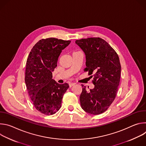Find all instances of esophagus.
Returning <instances> with one entry per match:
<instances>
[{"label": "esophagus", "mask_w": 146, "mask_h": 146, "mask_svg": "<svg viewBox=\"0 0 146 146\" xmlns=\"http://www.w3.org/2000/svg\"><path fill=\"white\" fill-rule=\"evenodd\" d=\"M74 85H75V83H70V84H69V87L70 88V87H72V86H73Z\"/></svg>", "instance_id": "esophagus-1"}]
</instances>
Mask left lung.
Masks as SVG:
<instances>
[{
    "instance_id": "left-lung-1",
    "label": "left lung",
    "mask_w": 146,
    "mask_h": 146,
    "mask_svg": "<svg viewBox=\"0 0 146 146\" xmlns=\"http://www.w3.org/2000/svg\"><path fill=\"white\" fill-rule=\"evenodd\" d=\"M76 43L86 54L85 72L93 78L94 88L82 87L80 100L86 112L98 115L106 111L117 95L121 76V64L115 51L100 37L77 40ZM89 88V87H88Z\"/></svg>"
}]
</instances>
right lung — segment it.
<instances>
[{"label":"right lung","instance_id":"add662e5","mask_svg":"<svg viewBox=\"0 0 146 146\" xmlns=\"http://www.w3.org/2000/svg\"><path fill=\"white\" fill-rule=\"evenodd\" d=\"M71 42L50 37L40 40L32 48L26 64L25 81L36 109L45 115H52L60 108L62 98L69 88L52 78L62 50Z\"/></svg>","mask_w":146,"mask_h":146}]
</instances>
